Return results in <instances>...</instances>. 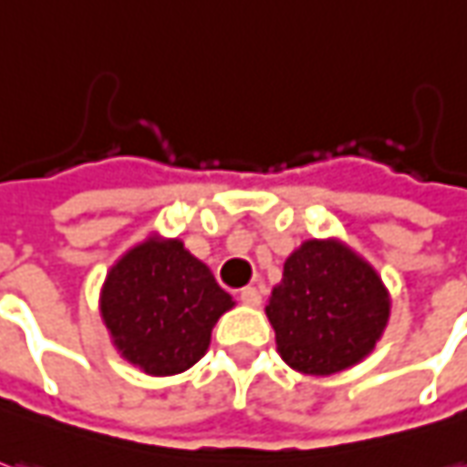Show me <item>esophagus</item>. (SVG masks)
Returning a JSON list of instances; mask_svg holds the SVG:
<instances>
[{
    "instance_id": "34e87169",
    "label": "esophagus",
    "mask_w": 467,
    "mask_h": 467,
    "mask_svg": "<svg viewBox=\"0 0 467 467\" xmlns=\"http://www.w3.org/2000/svg\"><path fill=\"white\" fill-rule=\"evenodd\" d=\"M240 302H243V305H250V307H255V305H261V292H258L255 286H245V289L240 292Z\"/></svg>"
}]
</instances>
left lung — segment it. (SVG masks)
Returning a JSON list of instances; mask_svg holds the SVG:
<instances>
[{
    "instance_id": "8db88e82",
    "label": "left lung",
    "mask_w": 467,
    "mask_h": 467,
    "mask_svg": "<svg viewBox=\"0 0 467 467\" xmlns=\"http://www.w3.org/2000/svg\"><path fill=\"white\" fill-rule=\"evenodd\" d=\"M388 313V292L372 265L333 240L295 250L265 305L282 359L305 375H333L364 359Z\"/></svg>"
}]
</instances>
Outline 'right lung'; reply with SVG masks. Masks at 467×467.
<instances>
[{
    "label": "right lung",
    "mask_w": 467,
    "mask_h": 467,
    "mask_svg": "<svg viewBox=\"0 0 467 467\" xmlns=\"http://www.w3.org/2000/svg\"><path fill=\"white\" fill-rule=\"evenodd\" d=\"M233 297L178 240H147L110 268L103 320L123 357L147 375H178L203 357Z\"/></svg>",
    "instance_id": "1"
}]
</instances>
